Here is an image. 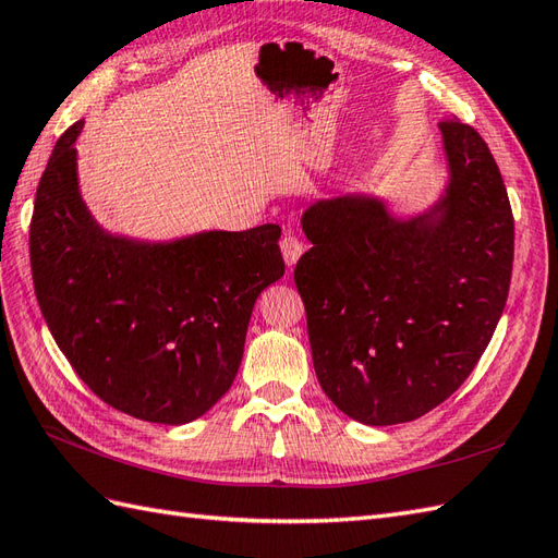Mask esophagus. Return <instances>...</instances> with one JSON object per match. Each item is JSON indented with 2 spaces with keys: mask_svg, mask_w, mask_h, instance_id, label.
<instances>
[{
  "mask_svg": "<svg viewBox=\"0 0 558 558\" xmlns=\"http://www.w3.org/2000/svg\"><path fill=\"white\" fill-rule=\"evenodd\" d=\"M280 252H282L284 264H288V266L292 268V266L299 262V256L304 254L302 240H299V238L292 235V233H288V235H284V238L280 240Z\"/></svg>",
  "mask_w": 558,
  "mask_h": 558,
  "instance_id": "esophagus-1",
  "label": "esophagus"
}]
</instances>
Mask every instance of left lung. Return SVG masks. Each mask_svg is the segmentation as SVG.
I'll use <instances>...</instances> for the list:
<instances>
[{
    "mask_svg": "<svg viewBox=\"0 0 558 558\" xmlns=\"http://www.w3.org/2000/svg\"><path fill=\"white\" fill-rule=\"evenodd\" d=\"M450 183L440 203L396 219L381 199L311 205V250L294 268L313 367L355 422H412L450 398L476 367L502 316L513 214L495 157L474 126L440 122Z\"/></svg>",
    "mask_w": 558,
    "mask_h": 558,
    "instance_id": "left-lung-1",
    "label": "left lung"
}]
</instances>
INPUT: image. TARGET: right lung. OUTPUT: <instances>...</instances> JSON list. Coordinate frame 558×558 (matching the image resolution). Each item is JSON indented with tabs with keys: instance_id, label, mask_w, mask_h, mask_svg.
<instances>
[{
	"instance_id": "1",
	"label": "right lung",
	"mask_w": 558,
	"mask_h": 558,
	"mask_svg": "<svg viewBox=\"0 0 558 558\" xmlns=\"http://www.w3.org/2000/svg\"><path fill=\"white\" fill-rule=\"evenodd\" d=\"M80 130L56 143L35 195L41 316L104 403L143 422H193L231 389L256 296L284 274L280 226L155 245L108 235L80 197Z\"/></svg>"
}]
</instances>
